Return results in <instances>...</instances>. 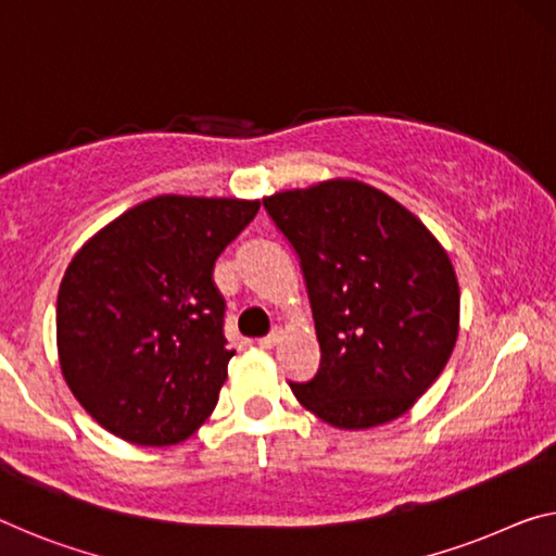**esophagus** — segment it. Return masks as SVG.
Segmentation results:
<instances>
[{"label":"esophagus","instance_id":"esophagus-1","mask_svg":"<svg viewBox=\"0 0 556 556\" xmlns=\"http://www.w3.org/2000/svg\"><path fill=\"white\" fill-rule=\"evenodd\" d=\"M280 340V330H273L270 336H266V338H258V348H273Z\"/></svg>","mask_w":556,"mask_h":556}]
</instances>
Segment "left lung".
Returning a JSON list of instances; mask_svg holds the SVG:
<instances>
[{
  "instance_id": "left-lung-1",
  "label": "left lung",
  "mask_w": 556,
  "mask_h": 556,
  "mask_svg": "<svg viewBox=\"0 0 556 556\" xmlns=\"http://www.w3.org/2000/svg\"><path fill=\"white\" fill-rule=\"evenodd\" d=\"M301 261L320 367L290 380L305 409L340 430L405 415L440 378L459 330L447 253L413 213L361 181L263 199Z\"/></svg>"
}]
</instances>
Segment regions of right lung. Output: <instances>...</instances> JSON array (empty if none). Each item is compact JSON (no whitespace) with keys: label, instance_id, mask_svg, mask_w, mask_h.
<instances>
[{"label":"right lung","instance_id":"right-lung-1","mask_svg":"<svg viewBox=\"0 0 556 556\" xmlns=\"http://www.w3.org/2000/svg\"><path fill=\"white\" fill-rule=\"evenodd\" d=\"M258 201L156 195L81 245L56 298V348L74 397L134 445L199 430L228 378L226 301L213 266Z\"/></svg>","mask_w":556,"mask_h":556}]
</instances>
